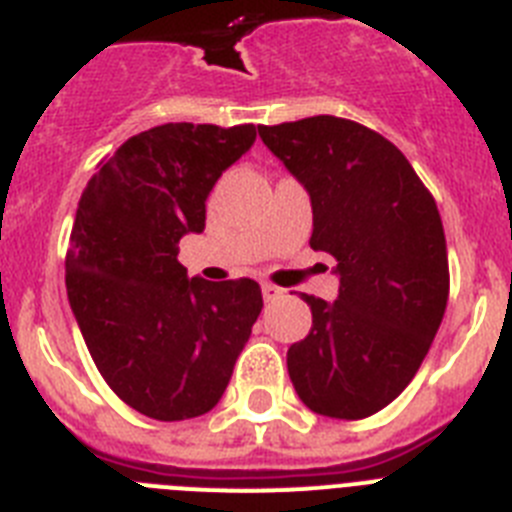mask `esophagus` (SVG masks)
<instances>
[{
  "mask_svg": "<svg viewBox=\"0 0 512 512\" xmlns=\"http://www.w3.org/2000/svg\"><path fill=\"white\" fill-rule=\"evenodd\" d=\"M261 295H264L266 302H274V300H279V297L284 295V289L277 287V284H269V282H266L264 287H261Z\"/></svg>",
  "mask_w": 512,
  "mask_h": 512,
  "instance_id": "obj_1",
  "label": "esophagus"
}]
</instances>
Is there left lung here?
<instances>
[{
	"mask_svg": "<svg viewBox=\"0 0 512 512\" xmlns=\"http://www.w3.org/2000/svg\"><path fill=\"white\" fill-rule=\"evenodd\" d=\"M259 135L310 192V246L341 277L336 302L302 295L312 328L289 346V379L312 413L369 418L408 387L446 310L436 200L400 148L354 120L315 115Z\"/></svg>",
	"mask_w": 512,
	"mask_h": 512,
	"instance_id": "obj_1",
	"label": "left lung"
}]
</instances>
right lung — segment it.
I'll list each match as a JSON object with an SVG mask.
<instances>
[{"label": "right lung", "instance_id": "obj_1", "mask_svg": "<svg viewBox=\"0 0 512 512\" xmlns=\"http://www.w3.org/2000/svg\"><path fill=\"white\" fill-rule=\"evenodd\" d=\"M253 140L251 122L156 125L102 158L81 192L66 251L71 310L104 382L148 418L215 408L264 307L253 279H187L176 259Z\"/></svg>", "mask_w": 512, "mask_h": 512}]
</instances>
